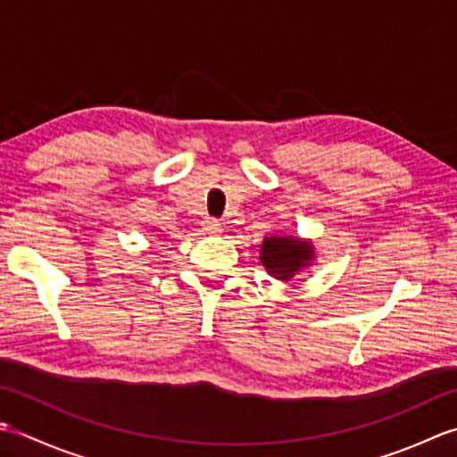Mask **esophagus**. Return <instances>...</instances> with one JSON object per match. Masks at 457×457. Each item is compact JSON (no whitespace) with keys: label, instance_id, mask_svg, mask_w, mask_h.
I'll use <instances>...</instances> for the list:
<instances>
[{"label":"esophagus","instance_id":"1","mask_svg":"<svg viewBox=\"0 0 457 457\" xmlns=\"http://www.w3.org/2000/svg\"><path fill=\"white\" fill-rule=\"evenodd\" d=\"M202 228H204V231H208V234H221V223L216 218L204 220Z\"/></svg>","mask_w":457,"mask_h":457}]
</instances>
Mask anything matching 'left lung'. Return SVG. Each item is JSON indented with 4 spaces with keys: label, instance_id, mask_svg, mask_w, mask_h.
<instances>
[{
    "label": "left lung",
    "instance_id": "obj_1",
    "mask_svg": "<svg viewBox=\"0 0 457 457\" xmlns=\"http://www.w3.org/2000/svg\"><path fill=\"white\" fill-rule=\"evenodd\" d=\"M312 253V247L296 237H265L263 245H261V263L273 277L288 280L300 269L306 267L310 259H314Z\"/></svg>",
    "mask_w": 457,
    "mask_h": 457
}]
</instances>
